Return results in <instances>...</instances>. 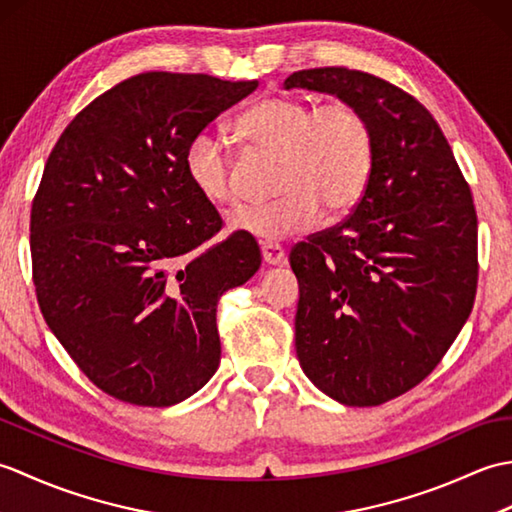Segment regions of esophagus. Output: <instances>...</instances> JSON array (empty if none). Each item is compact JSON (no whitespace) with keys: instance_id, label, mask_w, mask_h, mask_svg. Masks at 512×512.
<instances>
[{"instance_id":"obj_1","label":"esophagus","mask_w":512,"mask_h":512,"mask_svg":"<svg viewBox=\"0 0 512 512\" xmlns=\"http://www.w3.org/2000/svg\"><path fill=\"white\" fill-rule=\"evenodd\" d=\"M262 257L268 266H281L286 264V250L277 242H264L262 244Z\"/></svg>"}]
</instances>
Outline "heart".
Here are the masks:
<instances>
[{"mask_svg":"<svg viewBox=\"0 0 512 512\" xmlns=\"http://www.w3.org/2000/svg\"><path fill=\"white\" fill-rule=\"evenodd\" d=\"M246 143L279 156L277 200L239 206L226 217L233 233L264 242L284 239L319 220L350 213L361 202L374 169V134L358 107L330 101L321 107L295 96H266L237 118ZM184 171L206 202L235 200L231 154L224 140L198 132L184 151Z\"/></svg>","mask_w":512,"mask_h":512,"instance_id":"heart-1","label":"heart"}]
</instances>
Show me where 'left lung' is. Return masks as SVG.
Masks as SVG:
<instances>
[{
    "mask_svg": "<svg viewBox=\"0 0 512 512\" xmlns=\"http://www.w3.org/2000/svg\"><path fill=\"white\" fill-rule=\"evenodd\" d=\"M286 90L332 94L363 112L374 169L339 226L290 253L299 281L297 358L314 387L374 407L427 378L460 334L477 288V217L436 118L374 74L314 68Z\"/></svg>",
    "mask_w": 512,
    "mask_h": 512,
    "instance_id": "1",
    "label": "left lung"
}]
</instances>
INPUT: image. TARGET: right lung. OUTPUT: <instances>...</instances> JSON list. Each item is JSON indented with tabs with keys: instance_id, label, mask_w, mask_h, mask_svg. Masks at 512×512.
<instances>
[{
	"instance_id": "right-lung-1",
	"label": "right lung",
	"mask_w": 512,
	"mask_h": 512,
	"mask_svg": "<svg viewBox=\"0 0 512 512\" xmlns=\"http://www.w3.org/2000/svg\"><path fill=\"white\" fill-rule=\"evenodd\" d=\"M257 81L145 72L94 99L54 145L30 213L32 279L48 328L92 383L171 407L220 365L215 310L262 266L250 235L184 171L189 140Z\"/></svg>"
}]
</instances>
